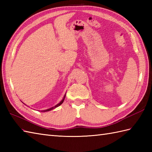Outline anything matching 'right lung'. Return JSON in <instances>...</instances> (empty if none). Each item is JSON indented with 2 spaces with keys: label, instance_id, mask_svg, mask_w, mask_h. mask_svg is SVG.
I'll return each mask as SVG.
<instances>
[{
  "label": "right lung",
  "instance_id": "right-lung-1",
  "mask_svg": "<svg viewBox=\"0 0 152 152\" xmlns=\"http://www.w3.org/2000/svg\"><path fill=\"white\" fill-rule=\"evenodd\" d=\"M65 96H66V94L64 95V97H63V99L62 101H61L59 103H58V104H57V105H56L55 106H53V107H52V108H49V109H47V110H44V111H42V112H48V111H50V110H53V109H54V108H56V107H58V106H60V105H61V104H62V103L63 102L64 100V98H65Z\"/></svg>",
  "mask_w": 152,
  "mask_h": 152
}]
</instances>
